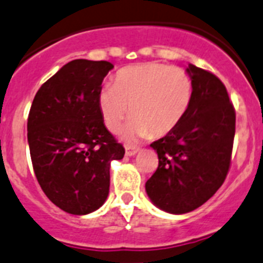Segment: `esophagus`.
Masks as SVG:
<instances>
[{"mask_svg": "<svg viewBox=\"0 0 263 263\" xmlns=\"http://www.w3.org/2000/svg\"><path fill=\"white\" fill-rule=\"evenodd\" d=\"M139 151H140V149H137V148H131V146H126V156H128V157L135 156V154H136Z\"/></svg>", "mask_w": 263, "mask_h": 263, "instance_id": "obj_1", "label": "esophagus"}]
</instances>
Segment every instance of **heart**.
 Segmentation results:
<instances>
[{"label": "heart", "instance_id": "obj_1", "mask_svg": "<svg viewBox=\"0 0 263 263\" xmlns=\"http://www.w3.org/2000/svg\"><path fill=\"white\" fill-rule=\"evenodd\" d=\"M191 97L192 83L185 71L149 62L120 70L114 84L98 92V109L109 131H119L132 114L127 139H145L151 134L159 137L178 126Z\"/></svg>", "mask_w": 263, "mask_h": 263}]
</instances>
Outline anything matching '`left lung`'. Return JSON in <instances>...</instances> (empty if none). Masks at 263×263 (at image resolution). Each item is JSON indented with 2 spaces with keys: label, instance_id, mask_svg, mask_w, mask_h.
Segmentation results:
<instances>
[{
  "label": "left lung",
  "instance_id": "1",
  "mask_svg": "<svg viewBox=\"0 0 263 263\" xmlns=\"http://www.w3.org/2000/svg\"><path fill=\"white\" fill-rule=\"evenodd\" d=\"M190 106L178 126L151 144L158 168L146 181L152 202L170 214L200 208L220 188L231 163L235 109L214 73L188 65Z\"/></svg>",
  "mask_w": 263,
  "mask_h": 263
}]
</instances>
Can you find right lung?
Returning <instances> with one entry per match:
<instances>
[{
  "label": "right lung",
  "mask_w": 263,
  "mask_h": 263,
  "mask_svg": "<svg viewBox=\"0 0 263 263\" xmlns=\"http://www.w3.org/2000/svg\"><path fill=\"white\" fill-rule=\"evenodd\" d=\"M114 66L73 60L36 93L27 123L32 166L46 197L63 212L100 209L110 187V163L124 156L98 109L102 80Z\"/></svg>",
  "instance_id": "right-lung-1"
}]
</instances>
